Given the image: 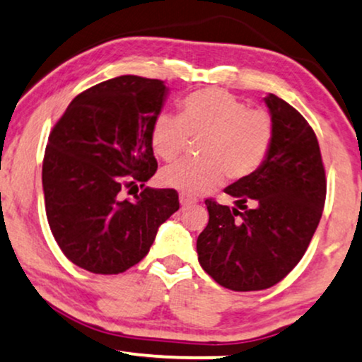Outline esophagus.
I'll list each match as a JSON object with an SVG mask.
<instances>
[{
	"label": "esophagus",
	"instance_id": "34e87169",
	"mask_svg": "<svg viewBox=\"0 0 362 362\" xmlns=\"http://www.w3.org/2000/svg\"><path fill=\"white\" fill-rule=\"evenodd\" d=\"M178 199H180L182 207H189V205H194L197 202L195 197H190V195H187V194H180V197H178Z\"/></svg>",
	"mask_w": 362,
	"mask_h": 362
}]
</instances>
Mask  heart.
Here are the masks:
<instances>
[{
	"instance_id": "heart-1",
	"label": "heart",
	"mask_w": 362,
	"mask_h": 362,
	"mask_svg": "<svg viewBox=\"0 0 362 362\" xmlns=\"http://www.w3.org/2000/svg\"><path fill=\"white\" fill-rule=\"evenodd\" d=\"M189 139L197 144L195 162H178L158 173L160 184L187 195H204L227 175L249 177L267 157L274 139L272 118L264 110L249 108L222 88H204L180 102V115L158 113L150 128L157 157L172 162Z\"/></svg>"
}]
</instances>
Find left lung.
<instances>
[{
	"label": "left lung",
	"instance_id": "1",
	"mask_svg": "<svg viewBox=\"0 0 362 362\" xmlns=\"http://www.w3.org/2000/svg\"><path fill=\"white\" fill-rule=\"evenodd\" d=\"M271 150L257 170L226 189L235 207L205 200L209 223L197 239L202 269L230 291L276 286L299 264L326 202L317 136L294 107L269 93Z\"/></svg>",
	"mask_w": 362,
	"mask_h": 362
}]
</instances>
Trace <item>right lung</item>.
Masks as SVG:
<instances>
[{"label": "right lung", "mask_w": 362, "mask_h": 362, "mask_svg": "<svg viewBox=\"0 0 362 362\" xmlns=\"http://www.w3.org/2000/svg\"><path fill=\"white\" fill-rule=\"evenodd\" d=\"M162 80L123 75L73 98L48 136L43 158L47 218L62 252L93 274L139 264L158 227L177 212L173 189L145 187L135 200L122 190L157 172L150 128L162 112Z\"/></svg>", "instance_id": "1"}]
</instances>
